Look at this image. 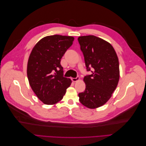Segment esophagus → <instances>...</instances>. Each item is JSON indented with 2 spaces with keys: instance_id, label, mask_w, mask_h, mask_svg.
Returning a JSON list of instances; mask_svg holds the SVG:
<instances>
[{
  "instance_id": "esophagus-1",
  "label": "esophagus",
  "mask_w": 146,
  "mask_h": 146,
  "mask_svg": "<svg viewBox=\"0 0 146 146\" xmlns=\"http://www.w3.org/2000/svg\"><path fill=\"white\" fill-rule=\"evenodd\" d=\"M79 79H80V78H79V77H77L76 78H71L72 81L74 82H76L79 80Z\"/></svg>"
}]
</instances>
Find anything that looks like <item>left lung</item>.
I'll return each instance as SVG.
<instances>
[{"mask_svg":"<svg viewBox=\"0 0 146 146\" xmlns=\"http://www.w3.org/2000/svg\"><path fill=\"white\" fill-rule=\"evenodd\" d=\"M86 69L92 74L83 78L85 91L78 94L80 103L94 109L111 98L119 80V64L116 53L108 42L94 35L78 38Z\"/></svg>","mask_w":146,"mask_h":146,"instance_id":"8db88e82","label":"left lung"}]
</instances>
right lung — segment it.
I'll return each mask as SVG.
<instances>
[{
	"label": "right lung",
	"instance_id": "obj_1",
	"mask_svg": "<svg viewBox=\"0 0 146 146\" xmlns=\"http://www.w3.org/2000/svg\"><path fill=\"white\" fill-rule=\"evenodd\" d=\"M72 36L55 35L39 40L29 56L27 74L30 86L38 98L46 105L63 99L72 83L63 77L61 59L72 46Z\"/></svg>",
	"mask_w": 146,
	"mask_h": 146
}]
</instances>
